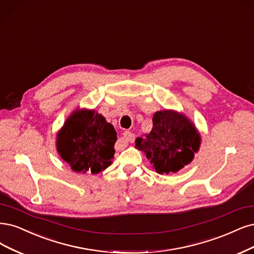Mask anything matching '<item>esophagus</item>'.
Instances as JSON below:
<instances>
[{
	"mask_svg": "<svg viewBox=\"0 0 254 254\" xmlns=\"http://www.w3.org/2000/svg\"><path fill=\"white\" fill-rule=\"evenodd\" d=\"M134 134L132 132H129V131H125V132L123 133V136H122L121 138V142H133L134 141Z\"/></svg>",
	"mask_w": 254,
	"mask_h": 254,
	"instance_id": "esophagus-1",
	"label": "esophagus"
}]
</instances>
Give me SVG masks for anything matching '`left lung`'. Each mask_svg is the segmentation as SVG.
<instances>
[{
	"mask_svg": "<svg viewBox=\"0 0 254 254\" xmlns=\"http://www.w3.org/2000/svg\"><path fill=\"white\" fill-rule=\"evenodd\" d=\"M152 121L150 132L135 138V148L146 154L157 173H177L199 150L198 130L184 113L172 109L156 111Z\"/></svg>",
	"mask_w": 254,
	"mask_h": 254,
	"instance_id": "left-lung-1",
	"label": "left lung"
}]
</instances>
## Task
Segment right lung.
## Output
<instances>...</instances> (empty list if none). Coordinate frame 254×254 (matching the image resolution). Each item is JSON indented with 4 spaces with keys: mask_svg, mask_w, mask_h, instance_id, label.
I'll list each match as a JSON object with an SVG mask.
<instances>
[{
    "mask_svg": "<svg viewBox=\"0 0 254 254\" xmlns=\"http://www.w3.org/2000/svg\"><path fill=\"white\" fill-rule=\"evenodd\" d=\"M117 132L94 109L77 108L57 133V151L78 173L97 174L108 168L115 155Z\"/></svg>",
    "mask_w": 254,
    "mask_h": 254,
    "instance_id": "obj_1",
    "label": "right lung"
}]
</instances>
